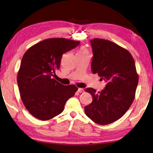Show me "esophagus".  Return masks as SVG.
<instances>
[{"mask_svg":"<svg viewBox=\"0 0 153 153\" xmlns=\"http://www.w3.org/2000/svg\"><path fill=\"white\" fill-rule=\"evenodd\" d=\"M78 91L79 93H83V92H84V91H85V90H84V89H83V88H79L78 89Z\"/></svg>","mask_w":153,"mask_h":153,"instance_id":"esophagus-1","label":"esophagus"}]
</instances>
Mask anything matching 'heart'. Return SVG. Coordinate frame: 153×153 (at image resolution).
Instances as JSON below:
<instances>
[{
    "mask_svg": "<svg viewBox=\"0 0 153 153\" xmlns=\"http://www.w3.org/2000/svg\"><path fill=\"white\" fill-rule=\"evenodd\" d=\"M86 52H87V51H86L85 49H84V48L81 49L80 51H79V53H86Z\"/></svg>",
    "mask_w": 153,
    "mask_h": 153,
    "instance_id": "obj_1",
    "label": "heart"
}]
</instances>
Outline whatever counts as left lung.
<instances>
[{"label":"left lung","instance_id":"left-lung-1","mask_svg":"<svg viewBox=\"0 0 153 153\" xmlns=\"http://www.w3.org/2000/svg\"><path fill=\"white\" fill-rule=\"evenodd\" d=\"M93 51L91 71L98 74L106 85L101 92L91 88L85 91L93 97L85 107L89 118L100 125L118 120L133 102L138 84L134 60L128 51L104 39L90 40Z\"/></svg>","mask_w":153,"mask_h":153}]
</instances>
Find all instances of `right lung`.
I'll list each match as a JSON object with an SVG mask.
<instances>
[{
	"label": "right lung",
	"mask_w": 153,
	"mask_h": 153,
	"mask_svg": "<svg viewBox=\"0 0 153 153\" xmlns=\"http://www.w3.org/2000/svg\"><path fill=\"white\" fill-rule=\"evenodd\" d=\"M79 43L63 38L48 39L28 48L23 56L17 84L22 101L35 118L42 121L53 118L74 96L76 86L63 85L53 76L60 68L62 55Z\"/></svg>",
	"instance_id": "add662e5"
}]
</instances>
